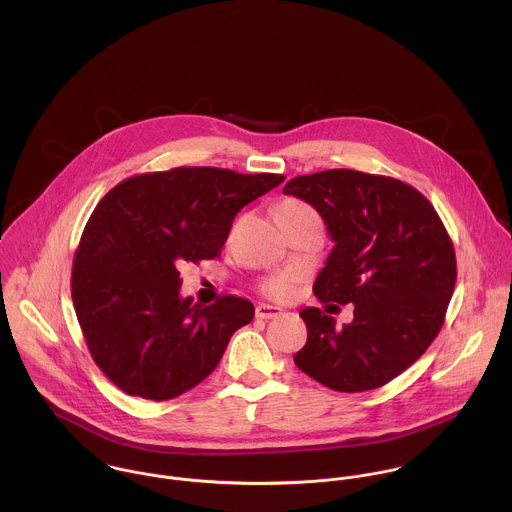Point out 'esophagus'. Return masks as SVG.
I'll return each instance as SVG.
<instances>
[{"label": "esophagus", "instance_id": "1", "mask_svg": "<svg viewBox=\"0 0 512 512\" xmlns=\"http://www.w3.org/2000/svg\"><path fill=\"white\" fill-rule=\"evenodd\" d=\"M282 313L280 307H274V305H266V303H260L256 305V317L258 319H274Z\"/></svg>", "mask_w": 512, "mask_h": 512}]
</instances>
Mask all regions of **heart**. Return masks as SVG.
<instances>
[{
    "instance_id": "obj_1",
    "label": "heart",
    "mask_w": 512,
    "mask_h": 512,
    "mask_svg": "<svg viewBox=\"0 0 512 512\" xmlns=\"http://www.w3.org/2000/svg\"><path fill=\"white\" fill-rule=\"evenodd\" d=\"M276 217H278L280 222H284V224L286 222H295V220H321L319 215H317V211L311 205H307L301 199H293V197L278 203ZM295 282H297V274L295 272H292V270L290 272H282V274L268 276L266 280H262L260 292L264 293L266 297H270V299L284 301V299H288L292 295Z\"/></svg>"
}]
</instances>
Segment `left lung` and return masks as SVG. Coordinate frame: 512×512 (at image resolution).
Wrapping results in <instances>:
<instances>
[{"label": "left lung", "mask_w": 512, "mask_h": 512, "mask_svg": "<svg viewBox=\"0 0 512 512\" xmlns=\"http://www.w3.org/2000/svg\"><path fill=\"white\" fill-rule=\"evenodd\" d=\"M325 220L335 248L313 293L355 305L341 329L319 307L299 317L307 343L299 370L339 392L384 386L438 337L457 280L451 238L412 185L355 169L299 175L284 187Z\"/></svg>", "instance_id": "left-lung-1"}]
</instances>
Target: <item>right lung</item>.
<instances>
[{"mask_svg":"<svg viewBox=\"0 0 512 512\" xmlns=\"http://www.w3.org/2000/svg\"><path fill=\"white\" fill-rule=\"evenodd\" d=\"M284 179L175 167L130 177L96 205L71 292L88 351L120 390L171 400L217 368L254 305L236 295L193 305L179 295L177 266L217 258L238 211Z\"/></svg>","mask_w":512,"mask_h":512,"instance_id":"1","label":"right lung"}]
</instances>
